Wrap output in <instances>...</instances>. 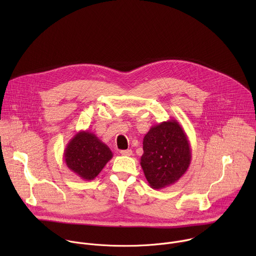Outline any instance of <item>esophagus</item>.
Here are the masks:
<instances>
[{"instance_id":"obj_1","label":"esophagus","mask_w":256,"mask_h":256,"mask_svg":"<svg viewBox=\"0 0 256 256\" xmlns=\"http://www.w3.org/2000/svg\"><path fill=\"white\" fill-rule=\"evenodd\" d=\"M120 154L124 156H132V150H122Z\"/></svg>"}]
</instances>
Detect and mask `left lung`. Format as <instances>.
I'll list each match as a JSON object with an SVG mask.
<instances>
[{
    "label": "left lung",
    "instance_id": "8db88e82",
    "mask_svg": "<svg viewBox=\"0 0 256 256\" xmlns=\"http://www.w3.org/2000/svg\"><path fill=\"white\" fill-rule=\"evenodd\" d=\"M140 166L152 188L169 186L184 175L192 161L190 142L176 120L150 128L142 140Z\"/></svg>",
    "mask_w": 256,
    "mask_h": 256
}]
</instances>
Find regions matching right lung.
<instances>
[{
    "label": "right lung",
    "instance_id": "obj_1",
    "mask_svg": "<svg viewBox=\"0 0 256 256\" xmlns=\"http://www.w3.org/2000/svg\"><path fill=\"white\" fill-rule=\"evenodd\" d=\"M112 156L108 146L88 130L72 136L64 153L68 168L84 180H93Z\"/></svg>",
    "mask_w": 256,
    "mask_h": 256
}]
</instances>
